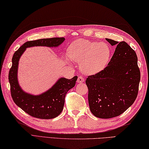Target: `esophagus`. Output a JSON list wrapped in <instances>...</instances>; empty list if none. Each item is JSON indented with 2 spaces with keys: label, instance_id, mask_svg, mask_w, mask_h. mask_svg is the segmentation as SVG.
Here are the masks:
<instances>
[{
  "label": "esophagus",
  "instance_id": "34e87169",
  "mask_svg": "<svg viewBox=\"0 0 149 149\" xmlns=\"http://www.w3.org/2000/svg\"><path fill=\"white\" fill-rule=\"evenodd\" d=\"M84 81H85V79H84V78H83L82 77H78V79H77V82H78V83H83V82H84Z\"/></svg>",
  "mask_w": 149,
  "mask_h": 149
}]
</instances>
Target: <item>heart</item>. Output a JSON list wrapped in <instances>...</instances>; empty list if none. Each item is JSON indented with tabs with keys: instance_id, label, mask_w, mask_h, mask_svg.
<instances>
[{
	"instance_id": "obj_1",
	"label": "heart",
	"mask_w": 149,
	"mask_h": 149,
	"mask_svg": "<svg viewBox=\"0 0 149 149\" xmlns=\"http://www.w3.org/2000/svg\"><path fill=\"white\" fill-rule=\"evenodd\" d=\"M68 56L72 61L81 63L83 72L93 74L106 67L111 56V49L106 43L79 39L69 47Z\"/></svg>"
}]
</instances>
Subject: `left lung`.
Instances as JSON below:
<instances>
[{
    "mask_svg": "<svg viewBox=\"0 0 149 149\" xmlns=\"http://www.w3.org/2000/svg\"><path fill=\"white\" fill-rule=\"evenodd\" d=\"M106 39L112 46H116L113 56L104 70L89 76L85 81L90 111L102 119L118 116L132 106L140 80L135 50L125 42Z\"/></svg>",
    "mask_w": 149,
    "mask_h": 149,
    "instance_id": "8db88e82",
    "label": "left lung"
}]
</instances>
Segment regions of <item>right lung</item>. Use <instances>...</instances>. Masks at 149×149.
I'll return each instance as SVG.
<instances>
[{"instance_id": "1", "label": "right lung", "mask_w": 149, "mask_h": 149, "mask_svg": "<svg viewBox=\"0 0 149 149\" xmlns=\"http://www.w3.org/2000/svg\"><path fill=\"white\" fill-rule=\"evenodd\" d=\"M65 40L64 38H42L24 43L14 52L12 59V66L9 72V81L13 99L18 107L33 117L38 119H52L62 112L66 94L73 88L78 77L68 79L60 78L51 88L39 95L28 93L21 88L17 79L18 65L20 57L26 48L32 47H57Z\"/></svg>"}]
</instances>
